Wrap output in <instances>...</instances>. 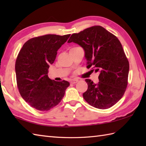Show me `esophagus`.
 <instances>
[{
	"label": "esophagus",
	"mask_w": 146,
	"mask_h": 146,
	"mask_svg": "<svg viewBox=\"0 0 146 146\" xmlns=\"http://www.w3.org/2000/svg\"><path fill=\"white\" fill-rule=\"evenodd\" d=\"M78 82V80H71L70 83H72V84H75V83H76Z\"/></svg>",
	"instance_id": "esophagus-1"
}]
</instances>
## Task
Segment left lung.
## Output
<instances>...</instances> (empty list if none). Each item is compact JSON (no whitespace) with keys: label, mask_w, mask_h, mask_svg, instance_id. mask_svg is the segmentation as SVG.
<instances>
[{"label":"left lung","mask_w":146,"mask_h":146,"mask_svg":"<svg viewBox=\"0 0 146 146\" xmlns=\"http://www.w3.org/2000/svg\"><path fill=\"white\" fill-rule=\"evenodd\" d=\"M83 48L88 68L99 72L97 84L86 79L85 101L92 107L107 109L119 102L127 85L129 63L122 46L115 36L103 27L95 26L73 34L68 42Z\"/></svg>","instance_id":"left-lung-1"}]
</instances>
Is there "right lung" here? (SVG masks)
I'll return each instance as SVG.
<instances>
[{"label":"right lung","instance_id":"obj_1","mask_svg":"<svg viewBox=\"0 0 146 146\" xmlns=\"http://www.w3.org/2000/svg\"><path fill=\"white\" fill-rule=\"evenodd\" d=\"M70 35H46L30 39L21 48L15 65L21 97L32 107L47 111L60 103L70 83L49 78L48 69Z\"/></svg>","mask_w":146,"mask_h":146}]
</instances>
